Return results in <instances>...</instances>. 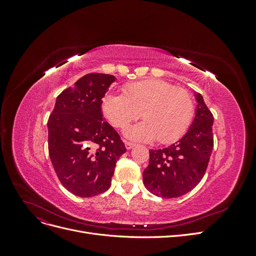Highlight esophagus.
<instances>
[{"label":"esophagus","mask_w":256,"mask_h":256,"mask_svg":"<svg viewBox=\"0 0 256 256\" xmlns=\"http://www.w3.org/2000/svg\"><path fill=\"white\" fill-rule=\"evenodd\" d=\"M125 146H126V148H127V150H132L134 147L136 146V144L131 143V142H125Z\"/></svg>","instance_id":"34e87169"}]
</instances>
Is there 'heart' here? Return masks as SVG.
<instances>
[{"label": "heart", "instance_id": "obj_1", "mask_svg": "<svg viewBox=\"0 0 256 256\" xmlns=\"http://www.w3.org/2000/svg\"><path fill=\"white\" fill-rule=\"evenodd\" d=\"M124 95L108 92L102 98V109L114 127L126 128L142 116L145 120L125 130L134 141L168 144L178 140L187 131L194 112L192 97L187 90L172 83L152 79L124 86Z\"/></svg>", "mask_w": 256, "mask_h": 256}]
</instances>
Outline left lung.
<instances>
[{
	"instance_id": "obj_1",
	"label": "left lung",
	"mask_w": 256,
	"mask_h": 256,
	"mask_svg": "<svg viewBox=\"0 0 256 256\" xmlns=\"http://www.w3.org/2000/svg\"><path fill=\"white\" fill-rule=\"evenodd\" d=\"M196 116L184 136L162 150H150L143 182L152 194L173 198L191 191L202 180L214 147V116L203 96L194 92Z\"/></svg>"
}]
</instances>
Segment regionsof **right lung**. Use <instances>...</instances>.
<instances>
[{"mask_svg": "<svg viewBox=\"0 0 256 256\" xmlns=\"http://www.w3.org/2000/svg\"><path fill=\"white\" fill-rule=\"evenodd\" d=\"M115 80L112 74L83 76L58 96L47 124L54 171L76 196L90 198L109 189L116 161L126 152L102 112V98Z\"/></svg>", "mask_w": 256, "mask_h": 256, "instance_id": "add662e5", "label": "right lung"}]
</instances>
